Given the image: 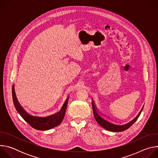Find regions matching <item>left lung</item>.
Returning a JSON list of instances; mask_svg holds the SVG:
<instances>
[{
    "instance_id": "1",
    "label": "left lung",
    "mask_w": 158,
    "mask_h": 158,
    "mask_svg": "<svg viewBox=\"0 0 158 158\" xmlns=\"http://www.w3.org/2000/svg\"><path fill=\"white\" fill-rule=\"evenodd\" d=\"M92 106H93V114H94V116L96 120V121L98 122V123L101 125L102 127H103L104 129L112 131V132H121V131H124L126 129H127L128 128H129L135 122L137 121V119H138V118L139 117L141 112L143 110V109L141 110L139 113L138 114V116L135 118L133 120H132L131 122L123 124V125H119V124H116L114 123H112L110 122H109L108 121L106 120L105 119H104L103 118H102L98 112L96 106L94 105V102H92Z\"/></svg>"
}]
</instances>
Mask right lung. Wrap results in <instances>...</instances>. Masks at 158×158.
<instances>
[{
  "label": "right lung",
  "instance_id": "add662e5",
  "mask_svg": "<svg viewBox=\"0 0 158 158\" xmlns=\"http://www.w3.org/2000/svg\"><path fill=\"white\" fill-rule=\"evenodd\" d=\"M12 94L14 106L17 111L19 112V114L21 116V117L28 124H29L33 128L41 131H46L51 129L57 126L61 123L64 118L67 103H68L69 100L68 98L66 99L61 109L59 112L46 116H38L29 114L28 112L21 106L15 95L14 85H12Z\"/></svg>",
  "mask_w": 158,
  "mask_h": 158
}]
</instances>
